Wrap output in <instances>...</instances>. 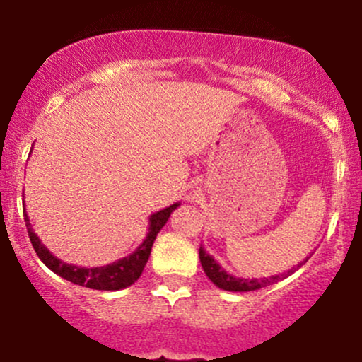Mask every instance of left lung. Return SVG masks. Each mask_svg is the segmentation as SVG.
<instances>
[{
	"mask_svg": "<svg viewBox=\"0 0 362 362\" xmlns=\"http://www.w3.org/2000/svg\"><path fill=\"white\" fill-rule=\"evenodd\" d=\"M199 258H200V264H202L204 272H206V275L209 276V280L214 283L216 286H219L221 290H228V291H252V290H259L263 288V286H268V285H273V283L283 280V278L290 276L291 273L297 272L298 268H302V264L307 263V259L300 261L297 267H293L291 269H288L286 273H280V275H275V276H269V278H236L233 275H229L226 269L221 267L217 261L212 258L209 252H206L202 246H200L199 250Z\"/></svg>",
	"mask_w": 362,
	"mask_h": 362,
	"instance_id": "left-lung-1",
	"label": "left lung"
}]
</instances>
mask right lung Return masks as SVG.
Instances as JSON below:
<instances>
[{"label":"right lung","mask_w":362,"mask_h":362,"mask_svg":"<svg viewBox=\"0 0 362 362\" xmlns=\"http://www.w3.org/2000/svg\"><path fill=\"white\" fill-rule=\"evenodd\" d=\"M178 206H180V204L175 202L170 207L163 209V211H158L150 216V228H148L145 241H143L141 245L132 252V255L126 256V258L117 259L111 264H106V267H98V268L76 267V264L64 263L62 259L57 258V256L52 255V252L42 245V241L38 239L37 234H35L32 224H30L27 209H23V216H25V224H27V230H28V236H30V241H32L33 250L47 268L52 269V272L57 273L59 276L65 278L67 281L76 283V285L87 286V288H93V290L115 291V290L126 288V286L133 285V283L138 280L139 275L143 273V268H145L148 258H150L151 246H153L156 234H158L160 229L167 224L170 214H172Z\"/></svg>","instance_id":"add662e5"}]
</instances>
